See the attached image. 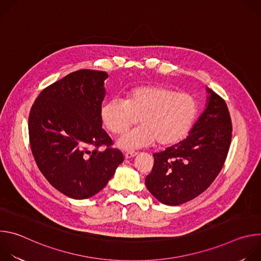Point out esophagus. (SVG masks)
<instances>
[{
	"mask_svg": "<svg viewBox=\"0 0 261 261\" xmlns=\"http://www.w3.org/2000/svg\"><path fill=\"white\" fill-rule=\"evenodd\" d=\"M136 152H134V151H128V152H126L125 154H124V156H125V158L126 159H128V158H132V157H134V156H136Z\"/></svg>",
	"mask_w": 261,
	"mask_h": 261,
	"instance_id": "1",
	"label": "esophagus"
}]
</instances>
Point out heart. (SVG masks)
Masks as SVG:
<instances>
[{
    "label": "heart",
    "mask_w": 261,
    "mask_h": 261,
    "mask_svg": "<svg viewBox=\"0 0 261 261\" xmlns=\"http://www.w3.org/2000/svg\"><path fill=\"white\" fill-rule=\"evenodd\" d=\"M197 110L195 98L188 93H176L164 86H141L130 90L124 101L105 102L100 118L114 135L127 131L137 118L140 126L118 140L121 147L134 150L155 141L159 145L178 142L191 130Z\"/></svg>",
    "instance_id": "obj_1"
}]
</instances>
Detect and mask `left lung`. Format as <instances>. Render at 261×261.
Instances as JSON below:
<instances>
[{
    "instance_id": "left-lung-1",
    "label": "left lung",
    "mask_w": 261,
    "mask_h": 261,
    "mask_svg": "<svg viewBox=\"0 0 261 261\" xmlns=\"http://www.w3.org/2000/svg\"><path fill=\"white\" fill-rule=\"evenodd\" d=\"M208 103L190 135L155 153L145 186L160 202L178 205L203 191L215 180L227 158L232 125L225 100L213 90Z\"/></svg>"
}]
</instances>
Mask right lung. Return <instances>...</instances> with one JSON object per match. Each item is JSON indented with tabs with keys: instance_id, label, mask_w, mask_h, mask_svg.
<instances>
[{
	"instance_id": "add662e5",
	"label": "right lung",
	"mask_w": 261,
	"mask_h": 261,
	"mask_svg": "<svg viewBox=\"0 0 261 261\" xmlns=\"http://www.w3.org/2000/svg\"><path fill=\"white\" fill-rule=\"evenodd\" d=\"M107 73L77 70L46 87L29 116L31 151L41 173L61 193L86 199L107 185L124 161L102 129ZM105 146L100 151L98 147Z\"/></svg>"
}]
</instances>
